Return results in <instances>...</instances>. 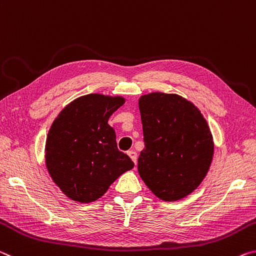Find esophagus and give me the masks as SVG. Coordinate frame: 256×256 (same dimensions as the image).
<instances>
[{
    "label": "esophagus",
    "mask_w": 256,
    "mask_h": 256,
    "mask_svg": "<svg viewBox=\"0 0 256 256\" xmlns=\"http://www.w3.org/2000/svg\"><path fill=\"white\" fill-rule=\"evenodd\" d=\"M127 154L129 156V158H130L132 160L134 161V163L136 164V163H137V153L135 152V150H128Z\"/></svg>",
    "instance_id": "1"
}]
</instances>
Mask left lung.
<instances>
[{
	"label": "left lung",
	"mask_w": 256,
	"mask_h": 256,
	"mask_svg": "<svg viewBox=\"0 0 256 256\" xmlns=\"http://www.w3.org/2000/svg\"><path fill=\"white\" fill-rule=\"evenodd\" d=\"M138 106L145 144L138 174L158 198H184L198 187L212 162L214 145L206 120L177 94H146Z\"/></svg>",
	"instance_id": "1"
}]
</instances>
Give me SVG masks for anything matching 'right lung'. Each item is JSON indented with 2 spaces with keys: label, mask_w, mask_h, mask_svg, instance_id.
<instances>
[{
  "label": "right lung",
  "mask_w": 256,
  "mask_h": 256,
  "mask_svg": "<svg viewBox=\"0 0 256 256\" xmlns=\"http://www.w3.org/2000/svg\"><path fill=\"white\" fill-rule=\"evenodd\" d=\"M124 103L121 96L88 94L60 112L50 129L45 163L53 182L72 200L94 202L114 180L134 168L116 148L108 120Z\"/></svg>",
  "instance_id": "right-lung-1"
}]
</instances>
